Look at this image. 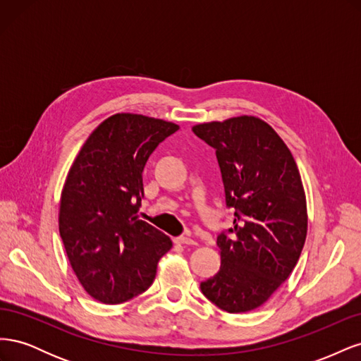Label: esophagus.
Segmentation results:
<instances>
[{
  "label": "esophagus",
  "instance_id": "esophagus-1",
  "mask_svg": "<svg viewBox=\"0 0 361 361\" xmlns=\"http://www.w3.org/2000/svg\"><path fill=\"white\" fill-rule=\"evenodd\" d=\"M176 243L182 244V245H195V241L192 238H190L188 235H182L176 238Z\"/></svg>",
  "mask_w": 361,
  "mask_h": 361
}]
</instances>
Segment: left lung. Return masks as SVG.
Segmentation results:
<instances>
[{"mask_svg":"<svg viewBox=\"0 0 361 361\" xmlns=\"http://www.w3.org/2000/svg\"><path fill=\"white\" fill-rule=\"evenodd\" d=\"M192 133L215 149L233 227L216 238L221 267L200 283L228 313L264 304L297 265L307 235V206L297 164L264 120L241 116Z\"/></svg>","mask_w":361,"mask_h":361,"instance_id":"left-lung-1","label":"left lung"}]
</instances>
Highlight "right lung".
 I'll list each match as a JSON object with an SVG mask.
<instances>
[{"instance_id": "1", "label": "right lung", "mask_w": 361, "mask_h": 361, "mask_svg": "<svg viewBox=\"0 0 361 361\" xmlns=\"http://www.w3.org/2000/svg\"><path fill=\"white\" fill-rule=\"evenodd\" d=\"M178 125L140 114H114L97 126L69 170L60 200L59 231L85 292L120 304L150 288L167 235L140 220L143 170Z\"/></svg>"}]
</instances>
